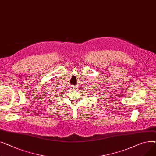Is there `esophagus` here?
<instances>
[{
  "instance_id": "1",
  "label": "esophagus",
  "mask_w": 156,
  "mask_h": 156,
  "mask_svg": "<svg viewBox=\"0 0 156 156\" xmlns=\"http://www.w3.org/2000/svg\"><path fill=\"white\" fill-rule=\"evenodd\" d=\"M74 88H76V87H74Z\"/></svg>"
}]
</instances>
